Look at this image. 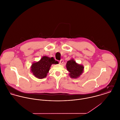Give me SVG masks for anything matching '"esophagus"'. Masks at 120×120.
Listing matches in <instances>:
<instances>
[{
  "label": "esophagus",
  "instance_id": "1",
  "mask_svg": "<svg viewBox=\"0 0 120 120\" xmlns=\"http://www.w3.org/2000/svg\"><path fill=\"white\" fill-rule=\"evenodd\" d=\"M63 62H64V60H63V59H62V60H61L60 61H59V63L60 64H62L63 63Z\"/></svg>",
  "mask_w": 120,
  "mask_h": 120
}]
</instances>
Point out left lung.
Listing matches in <instances>:
<instances>
[{
  "instance_id": "8db88e82",
  "label": "left lung",
  "mask_w": 120,
  "mask_h": 120,
  "mask_svg": "<svg viewBox=\"0 0 120 120\" xmlns=\"http://www.w3.org/2000/svg\"><path fill=\"white\" fill-rule=\"evenodd\" d=\"M66 67L67 70L70 73V76L73 78H76L79 77L83 73L84 69L83 66L78 64L73 59L68 61Z\"/></svg>"
}]
</instances>
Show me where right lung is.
<instances>
[{"label":"right lung","mask_w":120,"mask_h":120,"mask_svg":"<svg viewBox=\"0 0 120 120\" xmlns=\"http://www.w3.org/2000/svg\"><path fill=\"white\" fill-rule=\"evenodd\" d=\"M59 62L53 57H43L38 62L34 63L31 67V71L37 78L43 79L46 76L52 64H58Z\"/></svg>","instance_id":"1"}]
</instances>
